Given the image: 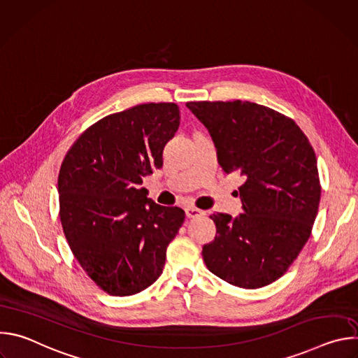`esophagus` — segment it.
<instances>
[{"instance_id":"1","label":"esophagus","mask_w":358,"mask_h":358,"mask_svg":"<svg viewBox=\"0 0 358 358\" xmlns=\"http://www.w3.org/2000/svg\"><path fill=\"white\" fill-rule=\"evenodd\" d=\"M185 215H187V218H196V217H201V215H203V211H201V210H198V208H194V207H187L185 208Z\"/></svg>"}]
</instances>
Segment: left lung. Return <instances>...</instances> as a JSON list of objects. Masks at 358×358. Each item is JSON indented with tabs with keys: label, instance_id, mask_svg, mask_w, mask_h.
Listing matches in <instances>:
<instances>
[{
	"label": "left lung",
	"instance_id": "obj_1",
	"mask_svg": "<svg viewBox=\"0 0 358 358\" xmlns=\"http://www.w3.org/2000/svg\"><path fill=\"white\" fill-rule=\"evenodd\" d=\"M207 127L227 174L239 173L243 214L217 213L207 268L222 280L258 289L278 280L308 242L320 202L315 150L285 115L250 101H188Z\"/></svg>",
	"mask_w": 358,
	"mask_h": 358
}]
</instances>
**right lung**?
Listing matches in <instances>:
<instances>
[{"instance_id":"obj_1","label":"right lung","mask_w":358,"mask_h":358,"mask_svg":"<svg viewBox=\"0 0 358 358\" xmlns=\"http://www.w3.org/2000/svg\"><path fill=\"white\" fill-rule=\"evenodd\" d=\"M180 126L176 103H145L92 124L58 177L61 222L87 276L113 296L136 294L163 273L185 214L147 198L143 177L163 166Z\"/></svg>"}]
</instances>
